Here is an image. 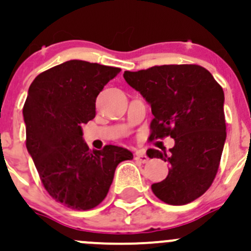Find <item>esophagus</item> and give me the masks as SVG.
Masks as SVG:
<instances>
[{
    "label": "esophagus",
    "instance_id": "1",
    "mask_svg": "<svg viewBox=\"0 0 251 251\" xmlns=\"http://www.w3.org/2000/svg\"><path fill=\"white\" fill-rule=\"evenodd\" d=\"M135 158H136V160H138V161H140L141 163L149 162V157H148V156H146V153L144 152V151H141V150L136 151Z\"/></svg>",
    "mask_w": 251,
    "mask_h": 251
}]
</instances>
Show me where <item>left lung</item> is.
<instances>
[{
    "label": "left lung",
    "instance_id": "8db88e82",
    "mask_svg": "<svg viewBox=\"0 0 251 251\" xmlns=\"http://www.w3.org/2000/svg\"><path fill=\"white\" fill-rule=\"evenodd\" d=\"M126 81L150 103V140L171 136L175 146L149 149L150 158L170 163L153 194L170 205H185L211 187L226 141L225 94L212 74L198 64H165L126 71Z\"/></svg>",
    "mask_w": 251,
    "mask_h": 251
}]
</instances>
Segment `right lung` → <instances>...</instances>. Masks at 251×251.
I'll use <instances>...</instances> for the list:
<instances>
[{"label": "right lung", "instance_id": "add662e5", "mask_svg": "<svg viewBox=\"0 0 251 251\" xmlns=\"http://www.w3.org/2000/svg\"><path fill=\"white\" fill-rule=\"evenodd\" d=\"M121 72L72 59L39 74L23 107L26 149L45 189L73 210H90L107 195L118 163L131 160L125 148L89 150L81 125L96 115V98Z\"/></svg>", "mask_w": 251, "mask_h": 251}]
</instances>
